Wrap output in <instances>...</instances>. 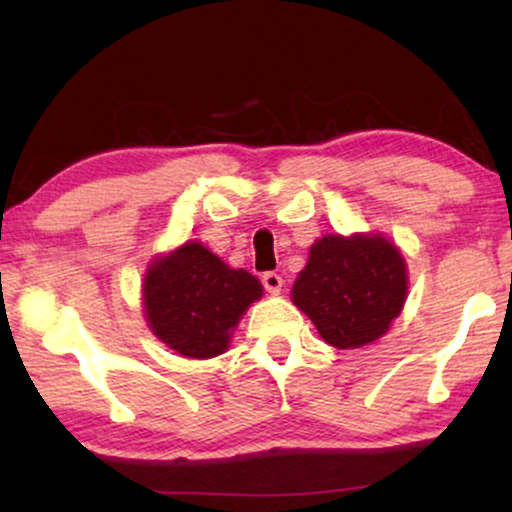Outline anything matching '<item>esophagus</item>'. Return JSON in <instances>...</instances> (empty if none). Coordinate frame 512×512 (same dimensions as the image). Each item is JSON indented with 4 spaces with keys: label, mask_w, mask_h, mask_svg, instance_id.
<instances>
[{
    "label": "esophagus",
    "mask_w": 512,
    "mask_h": 512,
    "mask_svg": "<svg viewBox=\"0 0 512 512\" xmlns=\"http://www.w3.org/2000/svg\"><path fill=\"white\" fill-rule=\"evenodd\" d=\"M261 282L268 293H279L284 286V279H282V275H277V272H263Z\"/></svg>",
    "instance_id": "obj_1"
}]
</instances>
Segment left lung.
Here are the masks:
<instances>
[{"label":"left lung","instance_id":"obj_1","mask_svg":"<svg viewBox=\"0 0 512 512\" xmlns=\"http://www.w3.org/2000/svg\"><path fill=\"white\" fill-rule=\"evenodd\" d=\"M405 261L380 235H326L293 284V303L328 345L363 347L387 333L405 303Z\"/></svg>","mask_w":512,"mask_h":512}]
</instances>
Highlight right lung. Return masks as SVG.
Segmentation results:
<instances>
[{
	"instance_id": "add662e5",
	"label": "right lung",
	"mask_w": 512,
	"mask_h": 512,
	"mask_svg": "<svg viewBox=\"0 0 512 512\" xmlns=\"http://www.w3.org/2000/svg\"><path fill=\"white\" fill-rule=\"evenodd\" d=\"M261 293V282L247 270L228 268L202 244L186 242L146 272L144 310L167 347L212 359L228 347L230 331Z\"/></svg>"
}]
</instances>
